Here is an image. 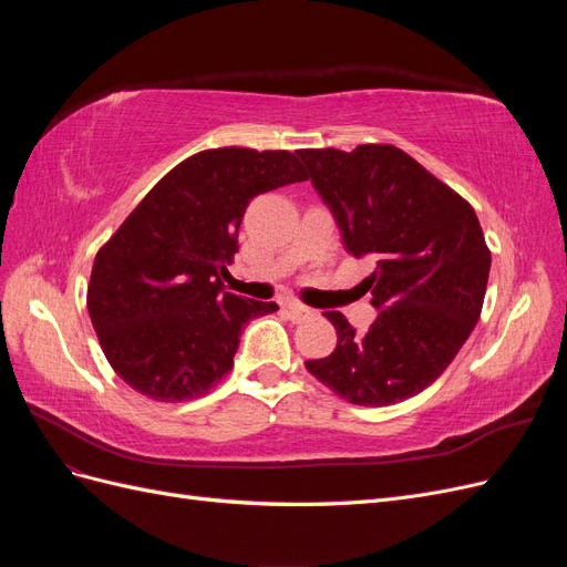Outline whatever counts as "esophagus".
Masks as SVG:
<instances>
[{"mask_svg":"<svg viewBox=\"0 0 567 567\" xmlns=\"http://www.w3.org/2000/svg\"><path fill=\"white\" fill-rule=\"evenodd\" d=\"M286 312H288V317L293 319V321H305V319L312 317L310 307H305L300 302H286Z\"/></svg>","mask_w":567,"mask_h":567,"instance_id":"34e87169","label":"esophagus"}]
</instances>
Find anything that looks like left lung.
<instances>
[{"label": "left lung", "instance_id": "left-lung-1", "mask_svg": "<svg viewBox=\"0 0 567 567\" xmlns=\"http://www.w3.org/2000/svg\"><path fill=\"white\" fill-rule=\"evenodd\" d=\"M298 156L346 248L375 257L364 286L379 310L367 333L340 312H323L338 346L305 367L359 406L414 398L452 364L483 310L492 255L477 215L398 146L305 148Z\"/></svg>", "mask_w": 567, "mask_h": 567}]
</instances>
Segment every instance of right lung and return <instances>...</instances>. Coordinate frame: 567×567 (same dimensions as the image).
Masks as SVG:
<instances>
[{"mask_svg": "<svg viewBox=\"0 0 567 567\" xmlns=\"http://www.w3.org/2000/svg\"><path fill=\"white\" fill-rule=\"evenodd\" d=\"M288 151L210 148L151 188L96 252L87 310L115 373L158 402L194 400L234 367L248 321L277 302L227 293L248 203L305 182Z\"/></svg>", "mask_w": 567, "mask_h": 567, "instance_id": "1", "label": "right lung"}]
</instances>
